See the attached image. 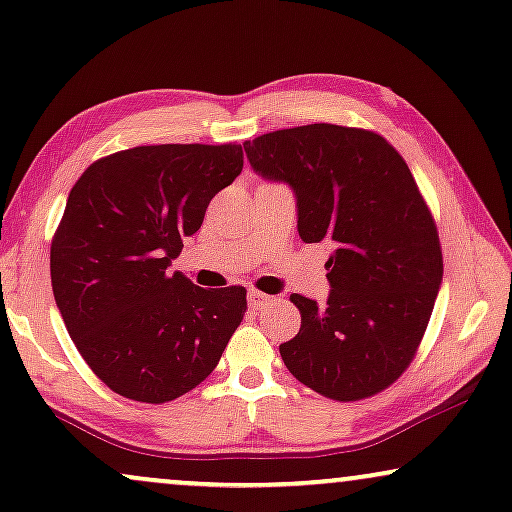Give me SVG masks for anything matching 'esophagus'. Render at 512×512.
I'll return each mask as SVG.
<instances>
[{
  "instance_id": "esophagus-1",
  "label": "esophagus",
  "mask_w": 512,
  "mask_h": 512,
  "mask_svg": "<svg viewBox=\"0 0 512 512\" xmlns=\"http://www.w3.org/2000/svg\"><path fill=\"white\" fill-rule=\"evenodd\" d=\"M269 300H272V298L260 293V291H248V305L252 307V310H260V307L269 305Z\"/></svg>"
}]
</instances>
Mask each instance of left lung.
I'll list each match as a JSON object with an SVG mask.
<instances>
[{"label":"left lung","instance_id":"left-lung-1","mask_svg":"<svg viewBox=\"0 0 512 512\" xmlns=\"http://www.w3.org/2000/svg\"><path fill=\"white\" fill-rule=\"evenodd\" d=\"M250 166L291 186L298 233L334 248L326 303L293 293L300 331L283 365L312 391L360 400L417 353L443 279L439 233L405 159L365 128L310 123L245 140Z\"/></svg>","mask_w":512,"mask_h":512}]
</instances>
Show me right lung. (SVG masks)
<instances>
[{"label":"right lung","mask_w":512,"mask_h":512,"mask_svg":"<svg viewBox=\"0 0 512 512\" xmlns=\"http://www.w3.org/2000/svg\"><path fill=\"white\" fill-rule=\"evenodd\" d=\"M243 171L240 145H143L97 159L66 200L49 272L66 331L123 398L166 403L219 365L248 303L169 272L207 205Z\"/></svg>","instance_id":"add662e5"}]
</instances>
